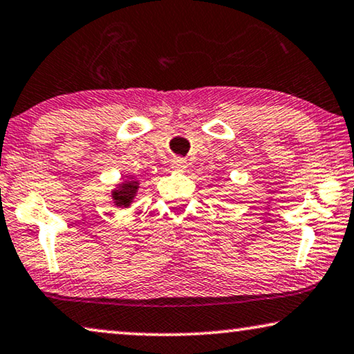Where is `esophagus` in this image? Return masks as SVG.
I'll use <instances>...</instances> for the list:
<instances>
[{
	"instance_id": "1",
	"label": "esophagus",
	"mask_w": 354,
	"mask_h": 354,
	"mask_svg": "<svg viewBox=\"0 0 354 354\" xmlns=\"http://www.w3.org/2000/svg\"><path fill=\"white\" fill-rule=\"evenodd\" d=\"M171 168H173V170H176V171H184L187 168V163H186V160H184V158L176 157V158H173V160H171Z\"/></svg>"
}]
</instances>
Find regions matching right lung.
Here are the masks:
<instances>
[{
  "label": "right lung",
  "mask_w": 354,
  "mask_h": 354,
  "mask_svg": "<svg viewBox=\"0 0 354 354\" xmlns=\"http://www.w3.org/2000/svg\"><path fill=\"white\" fill-rule=\"evenodd\" d=\"M136 181H129L127 184H122V189H118V191L113 192V201L117 202L118 207H128L129 202H131V198L134 196V192H136Z\"/></svg>",
  "instance_id": "obj_1"
}]
</instances>
